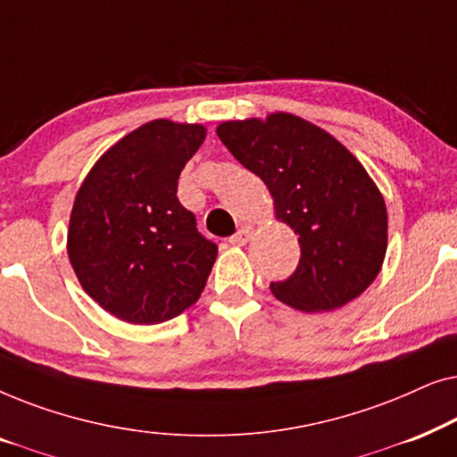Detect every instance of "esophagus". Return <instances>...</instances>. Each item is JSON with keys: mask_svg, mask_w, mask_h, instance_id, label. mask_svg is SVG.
<instances>
[{"mask_svg": "<svg viewBox=\"0 0 457 457\" xmlns=\"http://www.w3.org/2000/svg\"><path fill=\"white\" fill-rule=\"evenodd\" d=\"M252 237H253V227L245 224V227H241L233 237H230L228 243H230V245H235V247H243V245H247L249 241H252Z\"/></svg>", "mask_w": 457, "mask_h": 457, "instance_id": "1", "label": "esophagus"}]
</instances>
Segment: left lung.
Wrapping results in <instances>:
<instances>
[{
  "instance_id": "left-lung-1",
  "label": "left lung",
  "mask_w": 457,
  "mask_h": 457,
  "mask_svg": "<svg viewBox=\"0 0 457 457\" xmlns=\"http://www.w3.org/2000/svg\"><path fill=\"white\" fill-rule=\"evenodd\" d=\"M216 135L264 180L277 220L299 235V264L272 295L302 312H330L361 295L386 253V205L370 174L327 130L274 112L228 120Z\"/></svg>"
}]
</instances>
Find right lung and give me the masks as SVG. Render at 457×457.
<instances>
[{"instance_id": "obj_1", "label": "right lung", "mask_w": 457, "mask_h": 457, "mask_svg": "<svg viewBox=\"0 0 457 457\" xmlns=\"http://www.w3.org/2000/svg\"><path fill=\"white\" fill-rule=\"evenodd\" d=\"M204 124L166 118L116 141L87 174L68 224V260L93 302L118 320L160 324L202 295L218 247L177 197Z\"/></svg>"}]
</instances>
